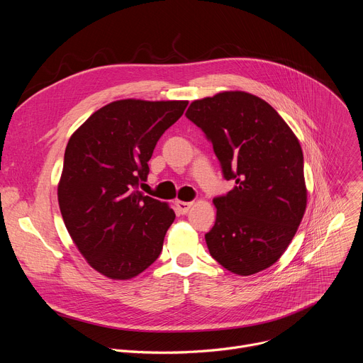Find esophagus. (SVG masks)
Listing matches in <instances>:
<instances>
[{
    "instance_id": "34e87169",
    "label": "esophagus",
    "mask_w": 363,
    "mask_h": 363,
    "mask_svg": "<svg viewBox=\"0 0 363 363\" xmlns=\"http://www.w3.org/2000/svg\"><path fill=\"white\" fill-rule=\"evenodd\" d=\"M175 205H177V210L181 213V214H186L189 210H191V206H192V202H185V201H177L175 202Z\"/></svg>"
}]
</instances>
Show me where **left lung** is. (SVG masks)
I'll return each instance as SVG.
<instances>
[{
    "label": "left lung",
    "mask_w": 363,
    "mask_h": 363,
    "mask_svg": "<svg viewBox=\"0 0 363 363\" xmlns=\"http://www.w3.org/2000/svg\"><path fill=\"white\" fill-rule=\"evenodd\" d=\"M213 143L234 188L214 198L217 220L205 234L213 258L238 276L273 266L291 242L307 205L303 152L284 119L260 97L223 91L186 111Z\"/></svg>",
    "instance_id": "1"
}]
</instances>
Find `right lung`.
<instances>
[{"label":"right lung","mask_w":363,"mask_h":363,"mask_svg":"<svg viewBox=\"0 0 363 363\" xmlns=\"http://www.w3.org/2000/svg\"><path fill=\"white\" fill-rule=\"evenodd\" d=\"M186 106V100H116L70 136L59 206L77 250L100 274L129 280L160 257L175 213L138 186L147 179L157 142Z\"/></svg>","instance_id":"add662e5"}]
</instances>
